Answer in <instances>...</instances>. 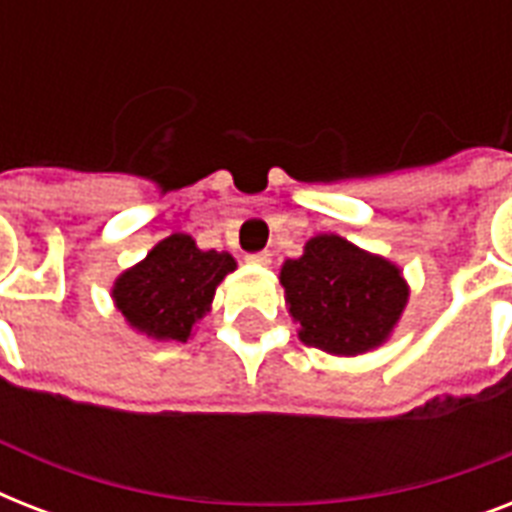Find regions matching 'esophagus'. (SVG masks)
Returning <instances> with one entry per match:
<instances>
[{
	"instance_id": "34e87169",
	"label": "esophagus",
	"mask_w": 512,
	"mask_h": 512,
	"mask_svg": "<svg viewBox=\"0 0 512 512\" xmlns=\"http://www.w3.org/2000/svg\"><path fill=\"white\" fill-rule=\"evenodd\" d=\"M271 252H252V255H247V263L252 265H260V268H268L271 265Z\"/></svg>"
}]
</instances>
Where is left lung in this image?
Returning a JSON list of instances; mask_svg holds the SVG:
<instances>
[{
  "instance_id": "1",
  "label": "left lung",
  "mask_w": 512,
  "mask_h": 512,
  "mask_svg": "<svg viewBox=\"0 0 512 512\" xmlns=\"http://www.w3.org/2000/svg\"><path fill=\"white\" fill-rule=\"evenodd\" d=\"M279 279L300 340L335 356L382 345L409 300L398 265L335 233L313 236L303 255L281 265Z\"/></svg>"
}]
</instances>
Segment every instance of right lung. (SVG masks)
Wrapping results in <instances>:
<instances>
[{"label":"right lung","mask_w":512,"mask_h":512,"mask_svg":"<svg viewBox=\"0 0 512 512\" xmlns=\"http://www.w3.org/2000/svg\"><path fill=\"white\" fill-rule=\"evenodd\" d=\"M231 271L236 260L228 252H204L188 233H172L116 279L111 297L132 329L154 340L185 342Z\"/></svg>","instance_id":"obj_1"}]
</instances>
